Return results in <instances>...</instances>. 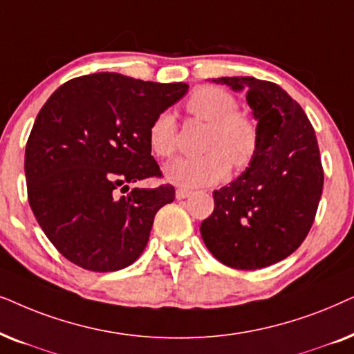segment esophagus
<instances>
[{"label": "esophagus", "mask_w": 354, "mask_h": 354, "mask_svg": "<svg viewBox=\"0 0 354 354\" xmlns=\"http://www.w3.org/2000/svg\"><path fill=\"white\" fill-rule=\"evenodd\" d=\"M192 196V191L183 189V187H178L176 189V199H186V197Z\"/></svg>", "instance_id": "1"}]
</instances>
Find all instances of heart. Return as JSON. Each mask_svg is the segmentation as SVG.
<instances>
[{
  "label": "heart",
  "mask_w": 354,
  "mask_h": 354,
  "mask_svg": "<svg viewBox=\"0 0 354 354\" xmlns=\"http://www.w3.org/2000/svg\"><path fill=\"white\" fill-rule=\"evenodd\" d=\"M186 110L192 116L210 122L201 157H178L165 165L163 173L173 185L196 189L218 183L230 171L246 168L257 150V128L254 121L236 110V102L220 87L204 86L191 93ZM150 147L158 157H169L176 149V120L163 111L149 128Z\"/></svg>",
  "instance_id": "1"
}]
</instances>
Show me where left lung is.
<instances>
[{"label":"left lung","mask_w":354,"mask_h":354,"mask_svg":"<svg viewBox=\"0 0 354 354\" xmlns=\"http://www.w3.org/2000/svg\"><path fill=\"white\" fill-rule=\"evenodd\" d=\"M212 82L246 92L259 142L249 167L214 191V212L201 223V236L221 263L256 270L283 261L308 236L324 186L317 139L299 103L277 84L256 77Z\"/></svg>","instance_id":"obj_1"}]
</instances>
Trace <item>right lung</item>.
<instances>
[{
    "label": "right lung",
    "instance_id": "add662e5",
    "mask_svg": "<svg viewBox=\"0 0 354 354\" xmlns=\"http://www.w3.org/2000/svg\"><path fill=\"white\" fill-rule=\"evenodd\" d=\"M185 82L118 73L71 79L41 106L26 145L29 204L46 238L75 266L115 272L138 261L174 187H131L160 176L149 128L187 93Z\"/></svg>",
    "mask_w": 354,
    "mask_h": 354
}]
</instances>
